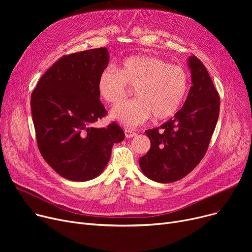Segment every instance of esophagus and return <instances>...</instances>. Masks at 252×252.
Here are the masks:
<instances>
[{
  "label": "esophagus",
  "instance_id": "obj_1",
  "mask_svg": "<svg viewBox=\"0 0 252 252\" xmlns=\"http://www.w3.org/2000/svg\"><path fill=\"white\" fill-rule=\"evenodd\" d=\"M125 135L126 138H133L137 136V133L131 129H125Z\"/></svg>",
  "mask_w": 252,
  "mask_h": 252
}]
</instances>
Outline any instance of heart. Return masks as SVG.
<instances>
[{
	"instance_id": "b5f03b06",
	"label": "heart",
	"mask_w": 252,
	"mask_h": 252,
	"mask_svg": "<svg viewBox=\"0 0 252 252\" xmlns=\"http://www.w3.org/2000/svg\"><path fill=\"white\" fill-rule=\"evenodd\" d=\"M135 89L137 99L119 104L111 110L113 121L129 127L173 116L186 97L189 76L180 65L167 64L153 56H131L121 62L118 71L106 68L99 74L97 91L107 103L117 104Z\"/></svg>"
}]
</instances>
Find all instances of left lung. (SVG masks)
Instances as JSON below:
<instances>
[{
    "label": "left lung",
    "mask_w": 252,
    "mask_h": 252,
    "mask_svg": "<svg viewBox=\"0 0 252 252\" xmlns=\"http://www.w3.org/2000/svg\"><path fill=\"white\" fill-rule=\"evenodd\" d=\"M192 87L183 107L159 127L145 131L151 147L139 159L143 174L158 183L186 177L208 148L220 113V97L202 62L188 58Z\"/></svg>",
    "instance_id": "1"
}]
</instances>
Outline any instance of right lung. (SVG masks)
Returning a JSON list of instances; mask_svg holds the SVG:
<instances>
[{
    "instance_id": "1",
    "label": "right lung",
    "mask_w": 252,
    "mask_h": 252,
    "mask_svg": "<svg viewBox=\"0 0 252 252\" xmlns=\"http://www.w3.org/2000/svg\"><path fill=\"white\" fill-rule=\"evenodd\" d=\"M108 62L106 48L63 56L44 73L32 94L39 152L69 181L98 177L110 159L113 144L125 139L115 123L107 127L93 126L107 113L99 99L97 81Z\"/></svg>"
}]
</instances>
